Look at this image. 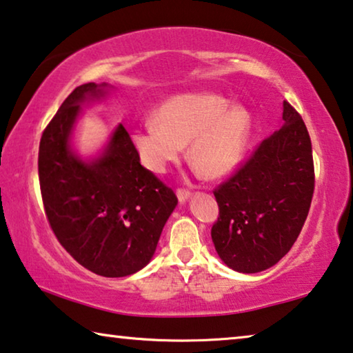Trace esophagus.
<instances>
[{"label": "esophagus", "instance_id": "1", "mask_svg": "<svg viewBox=\"0 0 353 353\" xmlns=\"http://www.w3.org/2000/svg\"><path fill=\"white\" fill-rule=\"evenodd\" d=\"M188 198H190V192L185 190V188H179V190H177V199H179V201L185 203Z\"/></svg>", "mask_w": 353, "mask_h": 353}]
</instances>
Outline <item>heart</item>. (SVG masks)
Segmentation results:
<instances>
[{
	"label": "heart",
	"instance_id": "heart-1",
	"mask_svg": "<svg viewBox=\"0 0 353 353\" xmlns=\"http://www.w3.org/2000/svg\"><path fill=\"white\" fill-rule=\"evenodd\" d=\"M250 115L244 108L228 106L220 94H182L157 110L154 122L131 131L139 161L150 172L163 174L181 159L188 145L190 159L203 174L219 179L238 165L250 134Z\"/></svg>",
	"mask_w": 353,
	"mask_h": 353
}]
</instances>
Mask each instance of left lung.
<instances>
[{
    "mask_svg": "<svg viewBox=\"0 0 353 353\" xmlns=\"http://www.w3.org/2000/svg\"><path fill=\"white\" fill-rule=\"evenodd\" d=\"M282 120V128L263 139L244 166L214 190L215 250L225 265L245 274L265 271L288 254L311 208V138L287 101Z\"/></svg>",
    "mask_w": 353,
    "mask_h": 353,
    "instance_id": "1",
    "label": "left lung"
}]
</instances>
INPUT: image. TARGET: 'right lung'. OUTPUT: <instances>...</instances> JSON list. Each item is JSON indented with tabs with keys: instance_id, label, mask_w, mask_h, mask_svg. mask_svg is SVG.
I'll return each instance as SVG.
<instances>
[{
	"instance_id": "1",
	"label": "right lung",
	"mask_w": 353,
	"mask_h": 353,
	"mask_svg": "<svg viewBox=\"0 0 353 353\" xmlns=\"http://www.w3.org/2000/svg\"><path fill=\"white\" fill-rule=\"evenodd\" d=\"M108 83L72 90L39 143V185L50 228L79 265L104 277L134 274L152 260L177 196L141 165L119 125L103 154L85 161L71 150L81 106L108 94Z\"/></svg>"
}]
</instances>
